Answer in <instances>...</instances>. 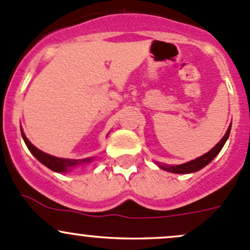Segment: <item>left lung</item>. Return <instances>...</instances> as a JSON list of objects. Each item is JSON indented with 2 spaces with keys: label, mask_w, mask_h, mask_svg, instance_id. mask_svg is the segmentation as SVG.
Wrapping results in <instances>:
<instances>
[{
  "label": "left lung",
  "mask_w": 250,
  "mask_h": 250,
  "mask_svg": "<svg viewBox=\"0 0 250 250\" xmlns=\"http://www.w3.org/2000/svg\"><path fill=\"white\" fill-rule=\"evenodd\" d=\"M230 130H231V125H229V128H228L225 135L222 138V140H220L219 143L213 147V148L209 149L207 153L202 154V156L199 157V158L193 159L187 163H183V164H180V165H164V164H160V163H156V164L158 165L160 169L165 170V171L172 172V173H191V172L199 171V170H201L202 167H206L207 164H209V163L217 157V154L222 151L223 146L225 145L228 138H229Z\"/></svg>",
  "instance_id": "left-lung-1"
}]
</instances>
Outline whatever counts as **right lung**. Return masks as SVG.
I'll return each instance as SVG.
<instances>
[{
	"label": "right lung",
	"mask_w": 250,
	"mask_h": 250,
	"mask_svg": "<svg viewBox=\"0 0 250 250\" xmlns=\"http://www.w3.org/2000/svg\"><path fill=\"white\" fill-rule=\"evenodd\" d=\"M21 135H22L23 141H25L26 146L30 149L31 153L36 157L39 162L43 165H45L46 167H49L50 170L55 172H68L72 169H74L75 167L81 164H86V163H91L94 159V157L91 158H85V159H68V158H59V157L51 156V154L45 153V152L41 151L39 148H37L35 145L31 144V141L26 138L25 133H23L22 128H21Z\"/></svg>",
	"instance_id": "1"
}]
</instances>
